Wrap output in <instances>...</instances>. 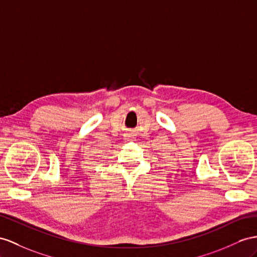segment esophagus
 <instances>
[{
    "label": "esophagus",
    "instance_id": "1",
    "mask_svg": "<svg viewBox=\"0 0 257 257\" xmlns=\"http://www.w3.org/2000/svg\"><path fill=\"white\" fill-rule=\"evenodd\" d=\"M133 137H135V134L133 133V131H128L127 134L123 135V138H124V139H127V140H129L130 138H133Z\"/></svg>",
    "mask_w": 257,
    "mask_h": 257
}]
</instances>
